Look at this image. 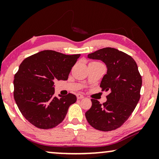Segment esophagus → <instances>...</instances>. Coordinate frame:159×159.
Instances as JSON below:
<instances>
[{"label":"esophagus","instance_id":"34e87169","mask_svg":"<svg viewBox=\"0 0 159 159\" xmlns=\"http://www.w3.org/2000/svg\"><path fill=\"white\" fill-rule=\"evenodd\" d=\"M77 99H82V98H84V95L78 93V94L77 95Z\"/></svg>","mask_w":159,"mask_h":159}]
</instances>
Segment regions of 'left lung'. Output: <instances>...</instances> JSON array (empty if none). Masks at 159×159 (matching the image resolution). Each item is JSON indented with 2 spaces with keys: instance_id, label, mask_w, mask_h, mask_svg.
Wrapping results in <instances>:
<instances>
[{
  "instance_id": "1",
  "label": "left lung",
  "mask_w": 159,
  "mask_h": 159,
  "mask_svg": "<svg viewBox=\"0 0 159 159\" xmlns=\"http://www.w3.org/2000/svg\"><path fill=\"white\" fill-rule=\"evenodd\" d=\"M88 58L106 64L107 72L100 86L109 94L103 105L91 99L92 106L85 113L87 121L101 131L116 129L127 120L140 100L142 77L138 65L131 56L113 48L100 49Z\"/></svg>"
}]
</instances>
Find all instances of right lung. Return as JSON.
Listing matches in <instances>:
<instances>
[{
  "label": "right lung",
  "instance_id": "1",
  "mask_svg": "<svg viewBox=\"0 0 159 159\" xmlns=\"http://www.w3.org/2000/svg\"><path fill=\"white\" fill-rule=\"evenodd\" d=\"M80 54L43 51L25 58L14 76V96L24 117L40 129H51L64 120L76 95L55 96L54 81L67 80Z\"/></svg>",
  "mask_w": 159,
  "mask_h": 159
}]
</instances>
